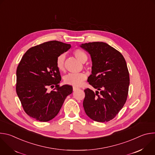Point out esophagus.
<instances>
[{"label":"esophagus","instance_id":"34e87169","mask_svg":"<svg viewBox=\"0 0 155 155\" xmlns=\"http://www.w3.org/2000/svg\"><path fill=\"white\" fill-rule=\"evenodd\" d=\"M79 89V88L78 87H73V90L74 91H76V90H78Z\"/></svg>","mask_w":155,"mask_h":155}]
</instances>
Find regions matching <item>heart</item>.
<instances>
[{
    "label": "heart",
    "instance_id": "obj_1",
    "mask_svg": "<svg viewBox=\"0 0 155 155\" xmlns=\"http://www.w3.org/2000/svg\"><path fill=\"white\" fill-rule=\"evenodd\" d=\"M74 55L75 58L81 62H84L87 59V54L81 49H76L73 51ZM65 56L64 54H61L58 56L56 60V66L57 69L63 72L65 70ZM86 78V75L83 73L69 74L64 78V82L66 84L73 86L74 87L81 86Z\"/></svg>",
    "mask_w": 155,
    "mask_h": 155
}]
</instances>
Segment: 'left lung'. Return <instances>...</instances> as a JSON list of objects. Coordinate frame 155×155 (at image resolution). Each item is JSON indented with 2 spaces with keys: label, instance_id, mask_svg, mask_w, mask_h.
Here are the masks:
<instances>
[{
  "label": "left lung",
  "instance_id": "8db88e82",
  "mask_svg": "<svg viewBox=\"0 0 155 155\" xmlns=\"http://www.w3.org/2000/svg\"><path fill=\"white\" fill-rule=\"evenodd\" d=\"M91 55L92 74L87 82L95 93L86 88L83 105L86 114L97 122L114 119L127 100L129 74L120 52L104 42H89L80 46Z\"/></svg>",
  "mask_w": 155,
  "mask_h": 155
}]
</instances>
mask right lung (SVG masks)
<instances>
[{
  "mask_svg": "<svg viewBox=\"0 0 155 155\" xmlns=\"http://www.w3.org/2000/svg\"><path fill=\"white\" fill-rule=\"evenodd\" d=\"M71 45L53 40L29 48L22 57L16 70V91L25 112L37 121L47 122L54 118L72 86H60L59 71L56 66L58 56ZM55 86L51 92L47 88Z\"/></svg>",
  "mask_w": 155,
  "mask_h": 155,
  "instance_id": "1",
  "label": "right lung"
}]
</instances>
